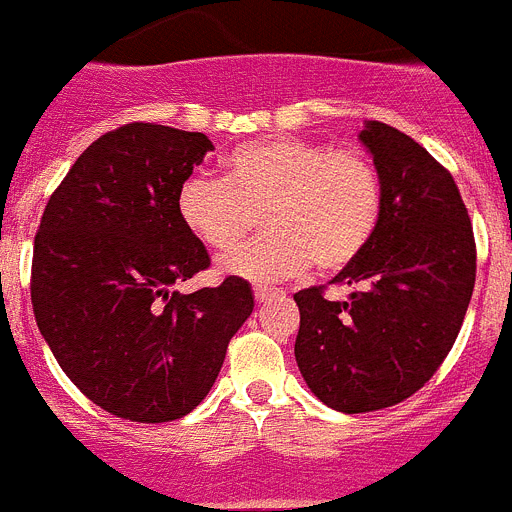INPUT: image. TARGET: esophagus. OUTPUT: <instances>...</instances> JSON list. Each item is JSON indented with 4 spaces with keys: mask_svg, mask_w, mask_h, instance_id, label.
Segmentation results:
<instances>
[{
    "mask_svg": "<svg viewBox=\"0 0 512 512\" xmlns=\"http://www.w3.org/2000/svg\"><path fill=\"white\" fill-rule=\"evenodd\" d=\"M278 288H267V285H255V298L257 301H267L270 296H278Z\"/></svg>",
    "mask_w": 512,
    "mask_h": 512,
    "instance_id": "1",
    "label": "esophagus"
}]
</instances>
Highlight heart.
<instances>
[{"label": "heart", "mask_w": 512, "mask_h": 512, "mask_svg": "<svg viewBox=\"0 0 512 512\" xmlns=\"http://www.w3.org/2000/svg\"><path fill=\"white\" fill-rule=\"evenodd\" d=\"M178 216L216 252L245 242L260 214L270 234L219 262L222 273L270 283L308 265L342 273L365 255L382 219V178L357 147L267 137L234 147L222 178L191 176L178 188Z\"/></svg>", "instance_id": "1"}]
</instances>
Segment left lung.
Returning <instances> with one entry per match:
<instances>
[{
  "instance_id": "left-lung-1",
  "label": "left lung",
  "mask_w": 512,
  "mask_h": 512,
  "mask_svg": "<svg viewBox=\"0 0 512 512\" xmlns=\"http://www.w3.org/2000/svg\"><path fill=\"white\" fill-rule=\"evenodd\" d=\"M382 178L375 239L331 283L298 290L296 362L334 411L370 413L421 390L457 342L474 290L472 222L449 170L413 137L382 122L359 132Z\"/></svg>"
}]
</instances>
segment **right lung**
<instances>
[{
    "instance_id": "add662e5",
    "label": "right lung",
    "mask_w": 512,
    "mask_h": 512,
    "mask_svg": "<svg viewBox=\"0 0 512 512\" xmlns=\"http://www.w3.org/2000/svg\"><path fill=\"white\" fill-rule=\"evenodd\" d=\"M214 145L201 132L132 122L71 165L40 219L30 296L50 352L91 403L165 423L191 413L255 308L247 280L178 293L211 265L178 216V188Z\"/></svg>"
}]
</instances>
